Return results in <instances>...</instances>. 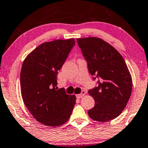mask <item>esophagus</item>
I'll return each mask as SVG.
<instances>
[{
  "label": "esophagus",
  "mask_w": 148,
  "mask_h": 148,
  "mask_svg": "<svg viewBox=\"0 0 148 148\" xmlns=\"http://www.w3.org/2000/svg\"><path fill=\"white\" fill-rule=\"evenodd\" d=\"M85 94H86V92L84 91V90H82V91L81 92V93L76 95V97L79 99V98H81V97H83L84 95H85Z\"/></svg>",
  "instance_id": "obj_1"
}]
</instances>
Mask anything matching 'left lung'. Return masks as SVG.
I'll return each mask as SVG.
<instances>
[{
    "instance_id": "1",
    "label": "left lung",
    "mask_w": 148,
    "mask_h": 148,
    "mask_svg": "<svg viewBox=\"0 0 148 148\" xmlns=\"http://www.w3.org/2000/svg\"><path fill=\"white\" fill-rule=\"evenodd\" d=\"M87 62L88 72L97 79V86L88 90L95 106L88 111L90 119L108 122L119 116L131 97L133 82L129 69L120 53L101 38H77Z\"/></svg>"
}]
</instances>
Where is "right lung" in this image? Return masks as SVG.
Instances as JSON below:
<instances>
[{
	"label": "right lung",
	"mask_w": 148,
	"mask_h": 148,
	"mask_svg": "<svg viewBox=\"0 0 148 148\" xmlns=\"http://www.w3.org/2000/svg\"><path fill=\"white\" fill-rule=\"evenodd\" d=\"M74 38L42 43L23 61L20 74L23 101L33 117L43 125L58 127L66 123L76 103L74 95L58 89V71L68 58Z\"/></svg>",
	"instance_id": "add662e5"
}]
</instances>
